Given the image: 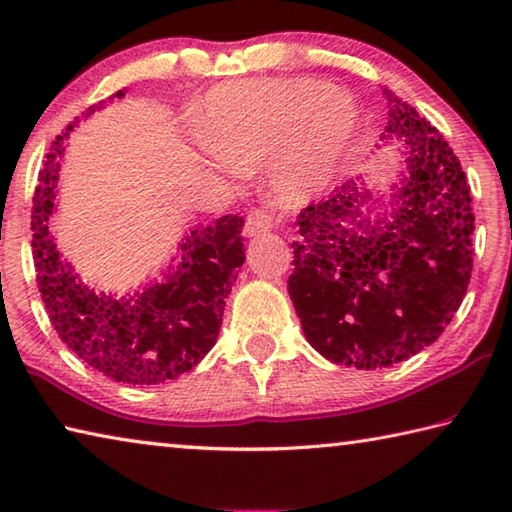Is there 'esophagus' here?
I'll return each instance as SVG.
<instances>
[{
	"label": "esophagus",
	"mask_w": 512,
	"mask_h": 512,
	"mask_svg": "<svg viewBox=\"0 0 512 512\" xmlns=\"http://www.w3.org/2000/svg\"><path fill=\"white\" fill-rule=\"evenodd\" d=\"M271 225H273L271 214L264 212V210H255V212H250L246 216V235L257 237V235H262V232L271 230Z\"/></svg>",
	"instance_id": "34e87169"
}]
</instances>
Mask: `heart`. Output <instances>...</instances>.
<instances>
[{"instance_id":"heart-1","label":"heart","mask_w":512,"mask_h":512,"mask_svg":"<svg viewBox=\"0 0 512 512\" xmlns=\"http://www.w3.org/2000/svg\"><path fill=\"white\" fill-rule=\"evenodd\" d=\"M207 162L228 173L264 167L268 196L307 205L332 185L359 131L350 94L320 81L248 79L214 88L196 115Z\"/></svg>"}]
</instances>
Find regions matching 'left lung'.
Wrapping results in <instances>:
<instances>
[{"label":"left lung","mask_w":512,"mask_h":512,"mask_svg":"<svg viewBox=\"0 0 512 512\" xmlns=\"http://www.w3.org/2000/svg\"><path fill=\"white\" fill-rule=\"evenodd\" d=\"M381 140H402L404 171L381 205L361 178L305 207L289 296L311 348L332 363L388 368L445 332L472 275V196L445 137L384 90ZM377 202L380 212L371 210Z\"/></svg>","instance_id":"1"}]
</instances>
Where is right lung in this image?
<instances>
[{"label": "right lung", "mask_w": 512, "mask_h": 512, "mask_svg": "<svg viewBox=\"0 0 512 512\" xmlns=\"http://www.w3.org/2000/svg\"><path fill=\"white\" fill-rule=\"evenodd\" d=\"M112 97L121 99L124 90ZM101 106L88 108L83 117ZM76 121L51 144L33 196L31 246L40 296L60 339L88 366L121 384H162L192 370L214 348L225 298L237 280V268L246 262L244 219L228 214L185 232L176 257H171L178 266L169 264L162 271L164 280L153 277L135 293L119 298L88 287L60 257L49 232L58 194V158Z\"/></svg>", "instance_id": "1"}]
</instances>
